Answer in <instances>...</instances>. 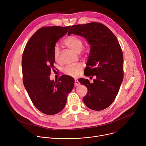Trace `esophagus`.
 Returning a JSON list of instances; mask_svg holds the SVG:
<instances>
[{
	"mask_svg": "<svg viewBox=\"0 0 146 146\" xmlns=\"http://www.w3.org/2000/svg\"><path fill=\"white\" fill-rule=\"evenodd\" d=\"M80 84V82H78V81L77 80V79H75L74 80V86H77Z\"/></svg>",
	"mask_w": 146,
	"mask_h": 146,
	"instance_id": "34e87169",
	"label": "esophagus"
}]
</instances>
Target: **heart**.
Masks as SVG:
<instances>
[{"instance_id": "obj_1", "label": "heart", "mask_w": 146, "mask_h": 146, "mask_svg": "<svg viewBox=\"0 0 146 146\" xmlns=\"http://www.w3.org/2000/svg\"><path fill=\"white\" fill-rule=\"evenodd\" d=\"M63 43L67 47L77 53H80L83 49V41L77 36H70L66 37L64 40ZM60 55L61 51L59 47L57 46H54L53 48V56L56 62H59L60 61ZM82 66L80 64L68 65L64 68V72L67 75L77 77L82 70Z\"/></svg>"}]
</instances>
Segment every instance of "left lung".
I'll list each match as a JSON object with an SVG mask.
<instances>
[{
	"instance_id": "obj_1",
	"label": "left lung",
	"mask_w": 146,
	"mask_h": 146,
	"mask_svg": "<svg viewBox=\"0 0 146 146\" xmlns=\"http://www.w3.org/2000/svg\"><path fill=\"white\" fill-rule=\"evenodd\" d=\"M72 33L85 37L89 43L90 53L84 73L96 77L93 83L88 79L78 80L88 89L83 101L92 110H104L114 102L123 80V58L118 41L107 27L99 23L73 25L68 34Z\"/></svg>"
}]
</instances>
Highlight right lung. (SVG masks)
Returning a JSON list of instances; mask_svg holds the SVG:
<instances>
[{"label":"right lung","instance_id":"obj_1","mask_svg":"<svg viewBox=\"0 0 146 146\" xmlns=\"http://www.w3.org/2000/svg\"><path fill=\"white\" fill-rule=\"evenodd\" d=\"M70 26L44 27L38 29L28 41L22 59L24 87L34 106L41 113L54 115L61 111L73 88V77L63 75L50 80L54 70L53 48Z\"/></svg>","mask_w":146,"mask_h":146}]
</instances>
